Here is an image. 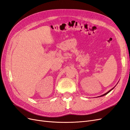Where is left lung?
<instances>
[{
  "label": "left lung",
  "mask_w": 130,
  "mask_h": 130,
  "mask_svg": "<svg viewBox=\"0 0 130 130\" xmlns=\"http://www.w3.org/2000/svg\"><path fill=\"white\" fill-rule=\"evenodd\" d=\"M113 89H111V90H110V91H108L107 92H106V93H105V94H104V95H101V96H104V95H106V94H107V93H109V92H110V91H111V90H112Z\"/></svg>",
  "instance_id": "left-lung-1"
}]
</instances>
